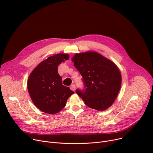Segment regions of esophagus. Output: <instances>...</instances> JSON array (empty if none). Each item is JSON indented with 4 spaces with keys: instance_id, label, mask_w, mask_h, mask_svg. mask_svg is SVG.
<instances>
[{
    "instance_id": "esophagus-1",
    "label": "esophagus",
    "mask_w": 153,
    "mask_h": 153,
    "mask_svg": "<svg viewBox=\"0 0 153 153\" xmlns=\"http://www.w3.org/2000/svg\"><path fill=\"white\" fill-rule=\"evenodd\" d=\"M70 89H71L72 91H75V90H76V86H75V85H74V84H72V85L70 86Z\"/></svg>"
}]
</instances>
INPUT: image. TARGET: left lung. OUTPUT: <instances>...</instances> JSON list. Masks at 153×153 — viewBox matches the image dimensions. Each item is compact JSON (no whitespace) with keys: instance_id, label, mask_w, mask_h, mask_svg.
<instances>
[{"instance_id":"8db88e82","label":"left lung","mask_w":153,"mask_h":153,"mask_svg":"<svg viewBox=\"0 0 153 153\" xmlns=\"http://www.w3.org/2000/svg\"><path fill=\"white\" fill-rule=\"evenodd\" d=\"M72 61L84 84L83 89L76 92L85 105L100 111L110 107L122 84L121 73L115 63L93 51L76 54Z\"/></svg>"}]
</instances>
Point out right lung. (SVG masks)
I'll list each match as a JSON object with an SVG mask.
<instances>
[{
  "mask_svg": "<svg viewBox=\"0 0 153 153\" xmlns=\"http://www.w3.org/2000/svg\"><path fill=\"white\" fill-rule=\"evenodd\" d=\"M69 59L68 54H57L40 62L28 77L27 87L35 105L49 114L58 113L74 92L62 85L58 67Z\"/></svg>",
  "mask_w": 153,
  "mask_h": 153,
  "instance_id": "add662e5",
  "label": "right lung"
}]
</instances>
